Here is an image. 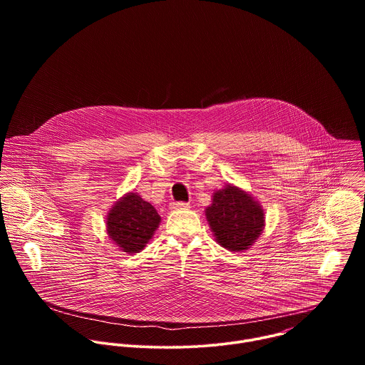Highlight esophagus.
<instances>
[{"label":"esophagus","mask_w":365,"mask_h":365,"mask_svg":"<svg viewBox=\"0 0 365 365\" xmlns=\"http://www.w3.org/2000/svg\"><path fill=\"white\" fill-rule=\"evenodd\" d=\"M187 207H190V205L187 202H173L170 203V210H187Z\"/></svg>","instance_id":"obj_1"}]
</instances>
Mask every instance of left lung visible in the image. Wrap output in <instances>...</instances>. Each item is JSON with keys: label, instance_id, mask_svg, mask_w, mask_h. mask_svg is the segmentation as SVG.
<instances>
[{"label": "left lung", "instance_id": "obj_1", "mask_svg": "<svg viewBox=\"0 0 365 365\" xmlns=\"http://www.w3.org/2000/svg\"><path fill=\"white\" fill-rule=\"evenodd\" d=\"M206 218L218 242L231 251L247 250L264 227L262 206L234 186L214 193L212 205L206 210Z\"/></svg>", "mask_w": 365, "mask_h": 365}]
</instances>
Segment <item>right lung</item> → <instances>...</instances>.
Segmentation results:
<instances>
[{
    "label": "right lung",
    "mask_w": 365,
    "mask_h": 365,
    "mask_svg": "<svg viewBox=\"0 0 365 365\" xmlns=\"http://www.w3.org/2000/svg\"><path fill=\"white\" fill-rule=\"evenodd\" d=\"M159 224L160 215L154 206L135 193L124 196L113 207L107 220L110 237L125 252L143 250Z\"/></svg>",
    "instance_id": "add662e5"
}]
</instances>
